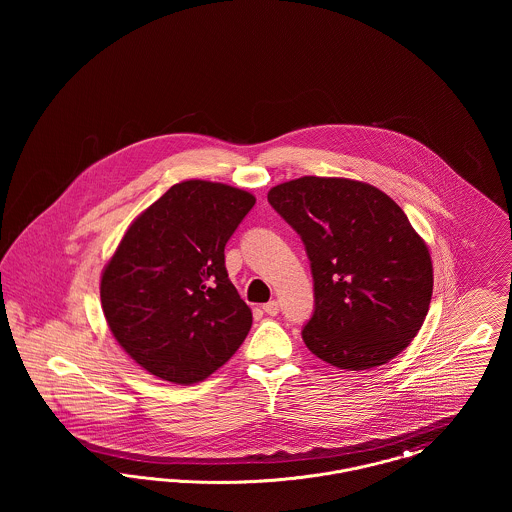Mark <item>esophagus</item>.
I'll use <instances>...</instances> for the list:
<instances>
[{
	"label": "esophagus",
	"instance_id": "34e87169",
	"mask_svg": "<svg viewBox=\"0 0 512 512\" xmlns=\"http://www.w3.org/2000/svg\"><path fill=\"white\" fill-rule=\"evenodd\" d=\"M263 311L270 317H276L280 313V305H278V301H268L267 305L263 307Z\"/></svg>",
	"mask_w": 512,
	"mask_h": 512
}]
</instances>
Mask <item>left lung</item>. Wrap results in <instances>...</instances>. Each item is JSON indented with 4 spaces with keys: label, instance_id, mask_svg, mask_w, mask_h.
I'll list each match as a JSON object with an SVG mask.
<instances>
[{
    "label": "left lung",
    "instance_id": "left-lung-1",
    "mask_svg": "<svg viewBox=\"0 0 512 512\" xmlns=\"http://www.w3.org/2000/svg\"><path fill=\"white\" fill-rule=\"evenodd\" d=\"M268 203L299 234L311 261L315 311L303 341L340 370L386 365L428 315L434 270L403 209L349 178L303 176L274 186Z\"/></svg>",
    "mask_w": 512,
    "mask_h": 512
}]
</instances>
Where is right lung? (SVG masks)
Returning a JSON list of instances; mask_svg holds the SVG:
<instances>
[{
	"label": "right lung",
	"instance_id": "right-lung-1",
	"mask_svg": "<svg viewBox=\"0 0 512 512\" xmlns=\"http://www.w3.org/2000/svg\"><path fill=\"white\" fill-rule=\"evenodd\" d=\"M253 205L244 190L186 180L126 230L101 276V307L115 340L153 376L195 384L244 343L253 317L224 245Z\"/></svg>",
	"mask_w": 512,
	"mask_h": 512
}]
</instances>
